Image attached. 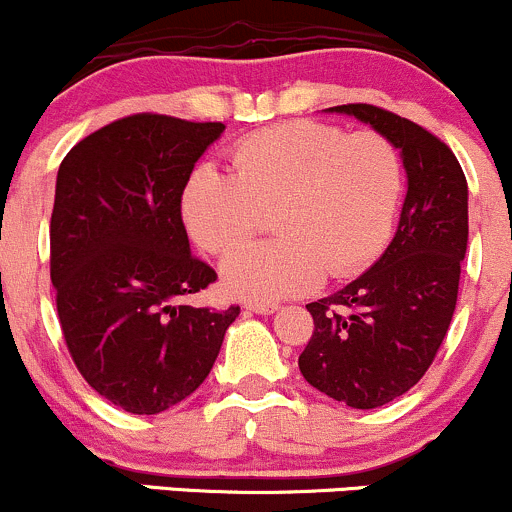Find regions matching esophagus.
<instances>
[{
  "mask_svg": "<svg viewBox=\"0 0 512 512\" xmlns=\"http://www.w3.org/2000/svg\"><path fill=\"white\" fill-rule=\"evenodd\" d=\"M246 310L256 312V315H273V312H278V305H271V302H246Z\"/></svg>",
  "mask_w": 512,
  "mask_h": 512,
  "instance_id": "obj_1",
  "label": "esophagus"
}]
</instances>
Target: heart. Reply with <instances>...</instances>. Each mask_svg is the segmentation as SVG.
<instances>
[{"instance_id": "heart-1", "label": "heart", "mask_w": 512, "mask_h": 512, "mask_svg": "<svg viewBox=\"0 0 512 512\" xmlns=\"http://www.w3.org/2000/svg\"><path fill=\"white\" fill-rule=\"evenodd\" d=\"M232 166L234 175L197 166L180 207L192 239L210 254H229L274 214L278 240L222 263L229 293L254 302L366 268L386 244L403 192L398 151L376 131L346 136L327 124H280L239 141Z\"/></svg>"}]
</instances>
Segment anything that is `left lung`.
Returning a JSON list of instances; mask_svg holds the SVG:
<instances>
[{
	"mask_svg": "<svg viewBox=\"0 0 512 512\" xmlns=\"http://www.w3.org/2000/svg\"><path fill=\"white\" fill-rule=\"evenodd\" d=\"M324 112L386 136L408 175L393 241L366 273L307 305L315 332L298 359L312 388L371 410L408 393L447 337L469 241V188L452 148L420 124L373 104Z\"/></svg>",
	"mask_w": 512,
	"mask_h": 512,
	"instance_id": "1",
	"label": "left lung"
}]
</instances>
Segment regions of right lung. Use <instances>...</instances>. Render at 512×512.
I'll list each match as a JSON object with an SVG mask.
<instances>
[{
  "label": "right lung",
  "mask_w": 512,
  "mask_h": 512,
  "mask_svg": "<svg viewBox=\"0 0 512 512\" xmlns=\"http://www.w3.org/2000/svg\"><path fill=\"white\" fill-rule=\"evenodd\" d=\"M219 122L134 114L63 158L51 214V280L70 356L87 383L156 415L210 376L239 307L180 305L217 280L190 254L180 200Z\"/></svg>",
  "instance_id": "1"
}]
</instances>
